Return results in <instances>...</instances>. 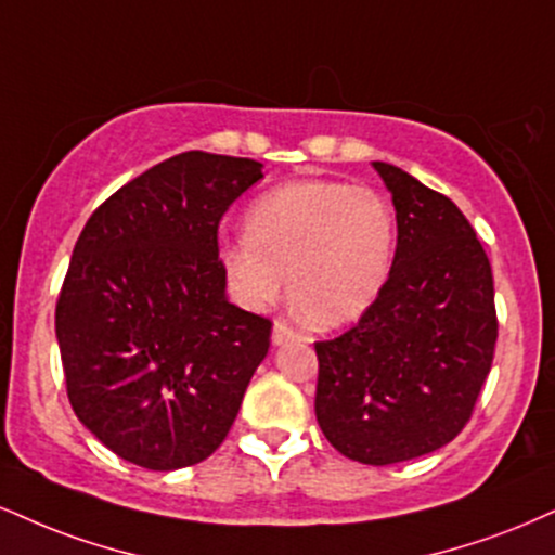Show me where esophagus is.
<instances>
[{"label":"esophagus","mask_w":555,"mask_h":555,"mask_svg":"<svg viewBox=\"0 0 555 555\" xmlns=\"http://www.w3.org/2000/svg\"><path fill=\"white\" fill-rule=\"evenodd\" d=\"M297 333L292 331V328H286L284 323H276L273 325V331H271V341H273V346H284V344H289V341H297Z\"/></svg>","instance_id":"obj_1"}]
</instances>
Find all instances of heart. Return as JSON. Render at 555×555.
I'll use <instances>...</instances> for the list:
<instances>
[{
	"label": "heart",
	"instance_id": "1",
	"mask_svg": "<svg viewBox=\"0 0 555 555\" xmlns=\"http://www.w3.org/2000/svg\"><path fill=\"white\" fill-rule=\"evenodd\" d=\"M392 256L396 211L383 193L310 178L258 196L245 211V235L219 248V266L245 310H266L289 282L299 320L344 325L377 302Z\"/></svg>",
	"mask_w": 555,
	"mask_h": 555
}]
</instances>
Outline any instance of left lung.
I'll list each match as a JSON object with an SVG mask.
<instances>
[{
  "label": "left lung",
  "instance_id": "obj_1",
  "mask_svg": "<svg viewBox=\"0 0 555 555\" xmlns=\"http://www.w3.org/2000/svg\"><path fill=\"white\" fill-rule=\"evenodd\" d=\"M372 165L396 206V258L362 320L315 344V416L341 455L392 465L468 424L491 372L496 310L491 263L463 211L396 165Z\"/></svg>",
  "mask_w": 555,
  "mask_h": 555
}]
</instances>
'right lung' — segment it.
<instances>
[{
	"instance_id": "add662e5",
	"label": "right lung",
	"mask_w": 555,
	"mask_h": 555,
	"mask_svg": "<svg viewBox=\"0 0 555 555\" xmlns=\"http://www.w3.org/2000/svg\"><path fill=\"white\" fill-rule=\"evenodd\" d=\"M263 165L183 152L87 219L56 302L77 418L146 470L202 463L224 442L271 323L227 299L217 227Z\"/></svg>"
}]
</instances>
